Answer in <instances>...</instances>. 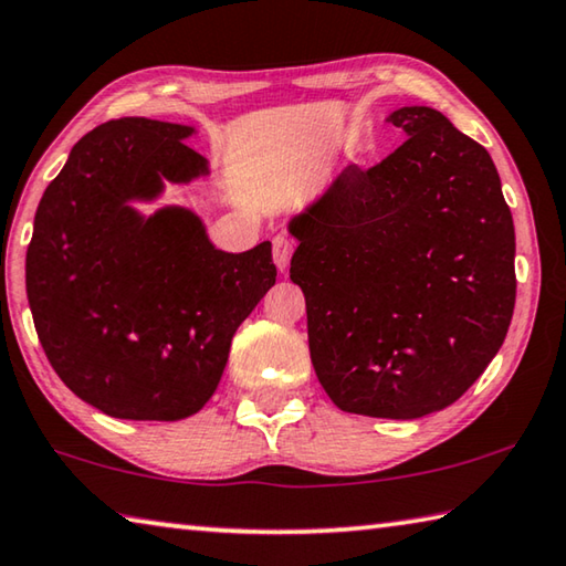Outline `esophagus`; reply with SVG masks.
Instances as JSON below:
<instances>
[{"label":"esophagus","instance_id":"1","mask_svg":"<svg viewBox=\"0 0 566 566\" xmlns=\"http://www.w3.org/2000/svg\"><path fill=\"white\" fill-rule=\"evenodd\" d=\"M272 248H274V264L280 272L290 270V260H292V252H294V242L282 238V234H276L272 240Z\"/></svg>","mask_w":566,"mask_h":566}]
</instances>
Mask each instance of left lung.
<instances>
[{"instance_id":"obj_1","label":"left lung","mask_w":566,"mask_h":566,"mask_svg":"<svg viewBox=\"0 0 566 566\" xmlns=\"http://www.w3.org/2000/svg\"><path fill=\"white\" fill-rule=\"evenodd\" d=\"M398 150L344 168L290 218V276L328 398L356 416L443 410L500 352L515 312V224L490 153L428 106L396 108Z\"/></svg>"}]
</instances>
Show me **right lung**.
Instances as JSON below:
<instances>
[{
    "label": "right lung",
    "instance_id": "right-lung-1",
    "mask_svg": "<svg viewBox=\"0 0 566 566\" xmlns=\"http://www.w3.org/2000/svg\"><path fill=\"white\" fill-rule=\"evenodd\" d=\"M192 126L128 116L86 133L41 195L27 296L61 381L123 420H182L212 398L232 336L276 282L272 244L218 250L166 185L210 176Z\"/></svg>",
    "mask_w": 566,
    "mask_h": 566
}]
</instances>
